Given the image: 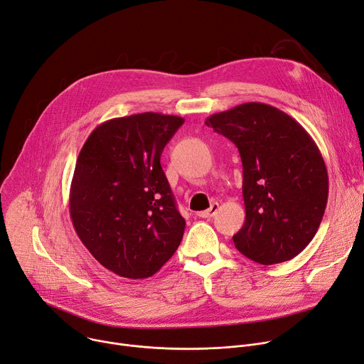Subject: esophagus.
<instances>
[{"instance_id": "1", "label": "esophagus", "mask_w": 364, "mask_h": 364, "mask_svg": "<svg viewBox=\"0 0 364 364\" xmlns=\"http://www.w3.org/2000/svg\"><path fill=\"white\" fill-rule=\"evenodd\" d=\"M218 203H213L211 204V207L208 208V210H205V211H201V213H198V217H201V218H211V217H214L215 215V213L218 211Z\"/></svg>"}]
</instances>
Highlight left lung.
<instances>
[{
  "label": "left lung",
  "instance_id": "1",
  "mask_svg": "<svg viewBox=\"0 0 364 364\" xmlns=\"http://www.w3.org/2000/svg\"><path fill=\"white\" fill-rule=\"evenodd\" d=\"M205 125L239 150L245 225L236 249L262 265L286 262L311 243L328 201V172L314 138L290 115L249 102L218 112Z\"/></svg>",
  "mask_w": 364,
  "mask_h": 364
}]
</instances>
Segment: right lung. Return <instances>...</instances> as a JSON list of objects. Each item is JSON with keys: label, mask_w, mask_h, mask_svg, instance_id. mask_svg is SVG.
Segmentation results:
<instances>
[{"label": "right lung", "mask_w": 364, "mask_h": 364, "mask_svg": "<svg viewBox=\"0 0 364 364\" xmlns=\"http://www.w3.org/2000/svg\"><path fill=\"white\" fill-rule=\"evenodd\" d=\"M183 118L157 112L109 119L82 146L70 188L80 240L109 271L147 278L172 258L185 220L160 156Z\"/></svg>", "instance_id": "add662e5"}]
</instances>
